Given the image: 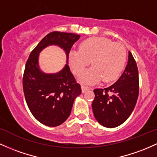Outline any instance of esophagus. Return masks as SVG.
<instances>
[{
  "label": "esophagus",
  "instance_id": "obj_1",
  "mask_svg": "<svg viewBox=\"0 0 157 157\" xmlns=\"http://www.w3.org/2000/svg\"><path fill=\"white\" fill-rule=\"evenodd\" d=\"M81 89H82V92L84 93V92H86V91L89 90V89H90V88L88 87V86H84V85H82L81 86Z\"/></svg>",
  "mask_w": 157,
  "mask_h": 157
}]
</instances>
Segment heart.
<instances>
[{"instance_id": "heart-1", "label": "heart", "mask_w": 157, "mask_h": 157, "mask_svg": "<svg viewBox=\"0 0 157 157\" xmlns=\"http://www.w3.org/2000/svg\"><path fill=\"white\" fill-rule=\"evenodd\" d=\"M127 53L121 43L107 38L93 37L81 42L79 51L70 53L71 68L75 75H80L92 62L93 67L80 76L86 83H94L102 79L104 82L115 80L124 68Z\"/></svg>"}]
</instances>
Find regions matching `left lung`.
<instances>
[{
    "mask_svg": "<svg viewBox=\"0 0 157 157\" xmlns=\"http://www.w3.org/2000/svg\"><path fill=\"white\" fill-rule=\"evenodd\" d=\"M139 91L137 65L129 51L128 63L120 78L109 87L94 89L92 110L96 120L108 128L123 124L134 109Z\"/></svg>",
    "mask_w": 157,
    "mask_h": 157,
    "instance_id": "left-lung-1",
    "label": "left lung"
}]
</instances>
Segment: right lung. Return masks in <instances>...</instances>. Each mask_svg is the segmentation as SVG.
<instances>
[{
	"label": "right lung",
	"mask_w": 157,
	"mask_h": 157,
	"mask_svg": "<svg viewBox=\"0 0 157 157\" xmlns=\"http://www.w3.org/2000/svg\"><path fill=\"white\" fill-rule=\"evenodd\" d=\"M80 36L71 33L53 31L45 36L31 51L25 65L23 89L31 113L40 123L56 127L71 114L75 99L81 94V87L76 81L68 64L59 73H43L38 64L39 54L48 45L63 48L68 59L71 49Z\"/></svg>",
	"instance_id": "obj_1"
}]
</instances>
